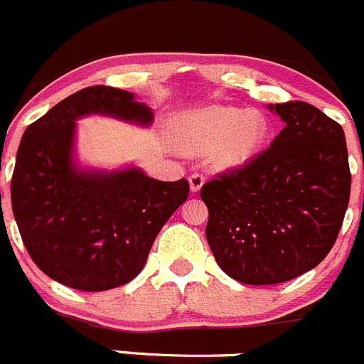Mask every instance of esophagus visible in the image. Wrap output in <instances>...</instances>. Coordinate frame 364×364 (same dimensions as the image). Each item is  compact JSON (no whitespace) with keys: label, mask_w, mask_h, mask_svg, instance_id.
I'll return each instance as SVG.
<instances>
[{"label":"esophagus","mask_w":364,"mask_h":364,"mask_svg":"<svg viewBox=\"0 0 364 364\" xmlns=\"http://www.w3.org/2000/svg\"><path fill=\"white\" fill-rule=\"evenodd\" d=\"M203 184H205V176L200 175V173H193V175L189 176V188H191V193H198Z\"/></svg>","instance_id":"esophagus-1"}]
</instances>
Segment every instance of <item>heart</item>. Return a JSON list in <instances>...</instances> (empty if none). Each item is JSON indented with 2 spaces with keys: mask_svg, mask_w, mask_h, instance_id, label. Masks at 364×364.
<instances>
[{
  "mask_svg": "<svg viewBox=\"0 0 364 364\" xmlns=\"http://www.w3.org/2000/svg\"><path fill=\"white\" fill-rule=\"evenodd\" d=\"M176 146L189 155L209 151L218 171H234L250 164L268 137V121L261 112L227 105H210L180 112L171 123Z\"/></svg>",
  "mask_w": 364,
  "mask_h": 364,
  "instance_id": "b5f03b06",
  "label": "heart"
}]
</instances>
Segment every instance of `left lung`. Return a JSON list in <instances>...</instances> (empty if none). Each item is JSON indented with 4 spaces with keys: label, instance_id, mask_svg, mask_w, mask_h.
Masks as SVG:
<instances>
[{
    "label": "left lung",
    "instance_id": "1",
    "mask_svg": "<svg viewBox=\"0 0 364 364\" xmlns=\"http://www.w3.org/2000/svg\"><path fill=\"white\" fill-rule=\"evenodd\" d=\"M268 109L284 121L268 150L200 191L214 259L228 277L252 286L286 282L320 264L350 198L341 124L306 102Z\"/></svg>",
    "mask_w": 364,
    "mask_h": 364
}]
</instances>
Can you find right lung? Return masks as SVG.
Returning <instances> with one entry per match:
<instances>
[{"instance_id":"1","label":"right lung","mask_w":364,"mask_h":364,"mask_svg":"<svg viewBox=\"0 0 364 364\" xmlns=\"http://www.w3.org/2000/svg\"><path fill=\"white\" fill-rule=\"evenodd\" d=\"M91 114L141 127L154 121L134 92L92 85L68 96L24 130L10 196L24 247L48 277L80 291H107L139 275L189 184L155 180L136 166L82 168L76 119Z\"/></svg>"}]
</instances>
